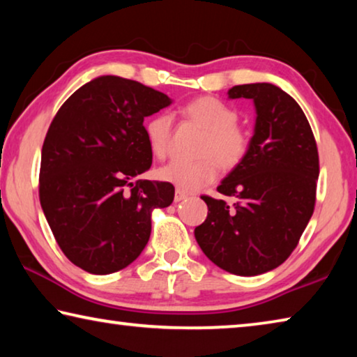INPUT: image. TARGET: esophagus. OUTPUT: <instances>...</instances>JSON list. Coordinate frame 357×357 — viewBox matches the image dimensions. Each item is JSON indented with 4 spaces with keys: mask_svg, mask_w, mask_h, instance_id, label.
I'll return each instance as SVG.
<instances>
[{
    "mask_svg": "<svg viewBox=\"0 0 357 357\" xmlns=\"http://www.w3.org/2000/svg\"><path fill=\"white\" fill-rule=\"evenodd\" d=\"M185 198H187V193H185V192H183V190L176 189V192H174V202L179 203V202L185 200Z\"/></svg>",
    "mask_w": 357,
    "mask_h": 357,
    "instance_id": "1",
    "label": "esophagus"
}]
</instances>
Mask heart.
<instances>
[{
    "instance_id": "b5f03b06",
    "label": "heart",
    "mask_w": 357,
    "mask_h": 357,
    "mask_svg": "<svg viewBox=\"0 0 357 357\" xmlns=\"http://www.w3.org/2000/svg\"><path fill=\"white\" fill-rule=\"evenodd\" d=\"M183 114L206 130L200 160H173L159 170V178L176 185L183 192H197L213 183L222 168L236 167L249 149V134L236 124L238 113L215 98H198L183 108ZM172 116L157 113L144 124V135L151 153L164 159L170 153ZM220 164L217 165L216 162Z\"/></svg>"
}]
</instances>
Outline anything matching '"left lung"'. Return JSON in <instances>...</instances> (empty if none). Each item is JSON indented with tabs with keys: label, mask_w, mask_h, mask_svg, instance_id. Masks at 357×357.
Returning a JSON list of instances; mask_svg holds the SVG:
<instances>
[{
	"label": "left lung",
	"mask_w": 357,
	"mask_h": 357,
	"mask_svg": "<svg viewBox=\"0 0 357 357\" xmlns=\"http://www.w3.org/2000/svg\"><path fill=\"white\" fill-rule=\"evenodd\" d=\"M228 98L253 100V137L217 187L236 203L202 197L208 217L195 239L219 268L250 277L275 269L298 245L315 208L318 149L302 108L275 84H238Z\"/></svg>",
	"instance_id": "left-lung-1"
}]
</instances>
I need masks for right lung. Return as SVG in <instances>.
<instances>
[{
    "label": "right lung",
    "mask_w": 357,
    "mask_h": 357,
    "mask_svg": "<svg viewBox=\"0 0 357 357\" xmlns=\"http://www.w3.org/2000/svg\"><path fill=\"white\" fill-rule=\"evenodd\" d=\"M170 104L142 83L100 75L78 88L48 128L40 206L64 255L89 274L135 261L151 236V211L173 202L170 183L138 178L153 164L143 121Z\"/></svg>",
    "instance_id": "right-lung-1"
}]
</instances>
